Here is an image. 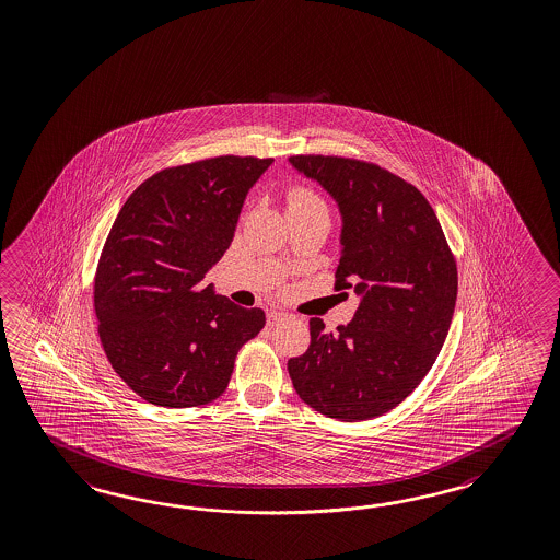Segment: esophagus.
Listing matches in <instances>:
<instances>
[{
  "instance_id": "obj_1",
  "label": "esophagus",
  "mask_w": 560,
  "mask_h": 560,
  "mask_svg": "<svg viewBox=\"0 0 560 560\" xmlns=\"http://www.w3.org/2000/svg\"><path fill=\"white\" fill-rule=\"evenodd\" d=\"M287 316L288 314L282 313V311H270V313L266 314V320H268V325L276 326L278 323H282Z\"/></svg>"
}]
</instances>
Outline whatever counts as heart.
Instances as JSON below:
<instances>
[{
  "label": "heart",
  "instance_id": "1",
  "mask_svg": "<svg viewBox=\"0 0 560 560\" xmlns=\"http://www.w3.org/2000/svg\"><path fill=\"white\" fill-rule=\"evenodd\" d=\"M308 208H325V203L320 197L314 196L313 191H308V189H302V187L292 189L288 196V211Z\"/></svg>",
  "mask_w": 560,
  "mask_h": 560
}]
</instances>
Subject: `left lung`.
I'll list each match as a JSON object with an SVG mask.
<instances>
[{"label":"left lung","mask_w":560,"mask_h":560,"mask_svg":"<svg viewBox=\"0 0 560 560\" xmlns=\"http://www.w3.org/2000/svg\"><path fill=\"white\" fill-rule=\"evenodd\" d=\"M290 165L335 199L340 213L337 290L359 308L288 361L302 401L323 416L363 421L404 401L442 351L454 316L457 268L442 225L411 183L345 156L296 155Z\"/></svg>","instance_id":"obj_1"}]
</instances>
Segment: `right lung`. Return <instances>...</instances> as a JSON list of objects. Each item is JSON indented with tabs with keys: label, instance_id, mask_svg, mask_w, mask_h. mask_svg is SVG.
<instances>
[{
	"label": "right lung",
	"instance_id": "right-lung-1",
	"mask_svg": "<svg viewBox=\"0 0 560 560\" xmlns=\"http://www.w3.org/2000/svg\"><path fill=\"white\" fill-rule=\"evenodd\" d=\"M272 163L225 155L159 171L118 211L96 268L94 311L106 359L144 401H213L242 345L266 325L261 308L237 306L203 278Z\"/></svg>",
	"mask_w": 560,
	"mask_h": 560
}]
</instances>
